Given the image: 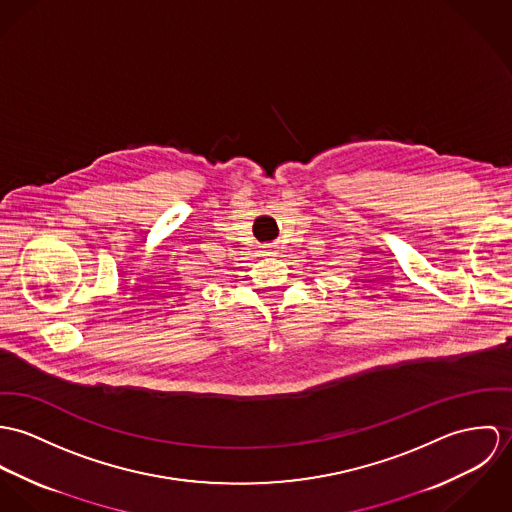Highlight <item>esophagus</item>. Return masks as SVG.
Here are the masks:
<instances>
[{
	"mask_svg": "<svg viewBox=\"0 0 512 512\" xmlns=\"http://www.w3.org/2000/svg\"><path fill=\"white\" fill-rule=\"evenodd\" d=\"M263 255H265V257H275V255H277V245H271V243L265 245V247H263Z\"/></svg>",
	"mask_w": 512,
	"mask_h": 512,
	"instance_id": "1",
	"label": "esophagus"
}]
</instances>
